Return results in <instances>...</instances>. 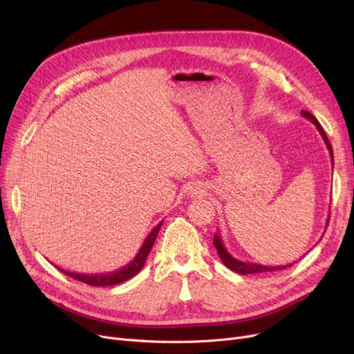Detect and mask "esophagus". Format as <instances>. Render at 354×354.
<instances>
[{
  "instance_id": "obj_1",
  "label": "esophagus",
  "mask_w": 354,
  "mask_h": 354,
  "mask_svg": "<svg viewBox=\"0 0 354 354\" xmlns=\"http://www.w3.org/2000/svg\"><path fill=\"white\" fill-rule=\"evenodd\" d=\"M203 192H205V191L202 189L201 185H194V187H192L191 191H189V194H191L192 196H201V195H203Z\"/></svg>"
}]
</instances>
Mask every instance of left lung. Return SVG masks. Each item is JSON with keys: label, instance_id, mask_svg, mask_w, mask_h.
<instances>
[{"label": "left lung", "instance_id": "8db88e82", "mask_svg": "<svg viewBox=\"0 0 354 354\" xmlns=\"http://www.w3.org/2000/svg\"><path fill=\"white\" fill-rule=\"evenodd\" d=\"M301 115H303V118H306V119L310 120L315 127H317V130L320 132V135H322V138H323V140H324V143H326V146H327V149H328V153H330V158H331V165H334L333 147H331V145H330V142H328V139H327V135H326V132L323 130L322 124L319 123L317 119H315V118L310 113V111L303 110ZM214 245H215V248H216V251H218V255H219V258H221V261L224 263V266L228 267L230 270H232V271L241 274V275L259 274V272H268V271H281V270H286V268H288V267L292 266V264H287V266H263V264H257V263H245V261H241V259L234 258V257L227 251L224 243H222V239H221V236H219L218 234L214 235Z\"/></svg>", "mask_w": 354, "mask_h": 354}]
</instances>
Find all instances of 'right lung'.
Masks as SVG:
<instances>
[{"label":"right lung","instance_id":"right-lung-1","mask_svg":"<svg viewBox=\"0 0 354 354\" xmlns=\"http://www.w3.org/2000/svg\"><path fill=\"white\" fill-rule=\"evenodd\" d=\"M162 224H163V221H160L159 224L151 231V234L146 236L140 250L138 251L136 257L132 259V261H130L126 267H123V268H120L115 272H109V274H80V272L66 271L60 267H55V268L60 270L63 274L74 278V280L82 281V283L88 284V286H95V287H110V286H116V284H120L123 281H127V280H130V278H133L143 268V266L146 263V258H147L149 252H151V250L155 244L156 236L159 234V230H160Z\"/></svg>","mask_w":354,"mask_h":354}]
</instances>
